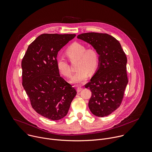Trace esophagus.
I'll return each instance as SVG.
<instances>
[{
    "label": "esophagus",
    "instance_id": "1",
    "mask_svg": "<svg viewBox=\"0 0 152 152\" xmlns=\"http://www.w3.org/2000/svg\"><path fill=\"white\" fill-rule=\"evenodd\" d=\"M83 90V88L82 87H78L77 88V91L78 92H81V91Z\"/></svg>",
    "mask_w": 152,
    "mask_h": 152
}]
</instances>
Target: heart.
I'll return each instance as SVG.
<instances>
[{
    "label": "heart",
    "instance_id": "b5f03b06",
    "mask_svg": "<svg viewBox=\"0 0 152 152\" xmlns=\"http://www.w3.org/2000/svg\"><path fill=\"white\" fill-rule=\"evenodd\" d=\"M65 54L71 62H76L75 69L77 71L71 79L73 84L83 83L87 80L88 72L93 74L98 68L99 56L94 48H86L83 44L75 42L67 48ZM57 66L60 73L65 77L71 76V69L65 58L60 57L57 58Z\"/></svg>",
    "mask_w": 152,
    "mask_h": 152
}]
</instances>
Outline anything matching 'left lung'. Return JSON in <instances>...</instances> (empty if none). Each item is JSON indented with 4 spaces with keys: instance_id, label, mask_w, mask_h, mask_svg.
I'll return each instance as SVG.
<instances>
[{
    "instance_id": "1",
    "label": "left lung",
    "mask_w": 152,
    "mask_h": 152,
    "mask_svg": "<svg viewBox=\"0 0 152 152\" xmlns=\"http://www.w3.org/2000/svg\"><path fill=\"white\" fill-rule=\"evenodd\" d=\"M77 38L92 45L99 54L98 69L85 85L92 92L88 108L96 116L108 115L124 98L128 83L126 56L118 41L107 34L85 33Z\"/></svg>"
}]
</instances>
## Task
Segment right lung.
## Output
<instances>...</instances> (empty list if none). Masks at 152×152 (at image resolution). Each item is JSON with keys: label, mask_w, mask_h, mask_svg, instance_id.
I'll return each mask as SVG.
<instances>
[{"label": "right lung", "mask_w": 152, "mask_h": 152, "mask_svg": "<svg viewBox=\"0 0 152 152\" xmlns=\"http://www.w3.org/2000/svg\"><path fill=\"white\" fill-rule=\"evenodd\" d=\"M76 35H39L30 44L22 59V85L32 108L52 120L64 117L77 94L76 90L59 74L57 56Z\"/></svg>", "instance_id": "right-lung-1"}]
</instances>
